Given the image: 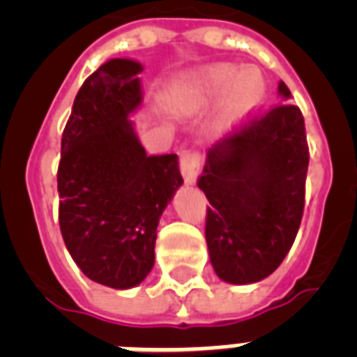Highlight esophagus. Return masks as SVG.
Wrapping results in <instances>:
<instances>
[{
	"mask_svg": "<svg viewBox=\"0 0 357 357\" xmlns=\"http://www.w3.org/2000/svg\"><path fill=\"white\" fill-rule=\"evenodd\" d=\"M179 168L187 183H196V179L202 172V161L200 153L195 150H185L179 155Z\"/></svg>",
	"mask_w": 357,
	"mask_h": 357,
	"instance_id": "obj_1",
	"label": "esophagus"
}]
</instances>
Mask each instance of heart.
Returning <instances> with one entry per match:
<instances>
[{"label":"heart","instance_id":"heart-1","mask_svg":"<svg viewBox=\"0 0 357 357\" xmlns=\"http://www.w3.org/2000/svg\"><path fill=\"white\" fill-rule=\"evenodd\" d=\"M222 96L217 123L231 129L261 107L265 100V81L254 68L238 72L231 64H215L200 70L195 77L174 91V103L179 107H196Z\"/></svg>","mask_w":357,"mask_h":357}]
</instances>
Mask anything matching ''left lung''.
<instances>
[{
  "label": "left lung",
  "instance_id": "left-lung-1",
  "mask_svg": "<svg viewBox=\"0 0 357 357\" xmlns=\"http://www.w3.org/2000/svg\"><path fill=\"white\" fill-rule=\"evenodd\" d=\"M283 103L250 119L207 150L198 187L207 207L206 241L211 265L228 283H255L282 265L298 234L305 200L310 148L304 116Z\"/></svg>",
  "mask_w": 357,
  "mask_h": 357
}]
</instances>
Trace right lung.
Returning a JSON list of instances; mask_svg holds the SVG:
<instances>
[{
	"label": "right lung",
	"mask_w": 357,
	"mask_h": 357,
	"mask_svg": "<svg viewBox=\"0 0 357 357\" xmlns=\"http://www.w3.org/2000/svg\"><path fill=\"white\" fill-rule=\"evenodd\" d=\"M142 66L111 59L89 75L64 126L59 226L92 282L139 285L155 259L157 224L183 178L178 155H146L128 119L140 105Z\"/></svg>",
	"instance_id": "add662e5"
}]
</instances>
